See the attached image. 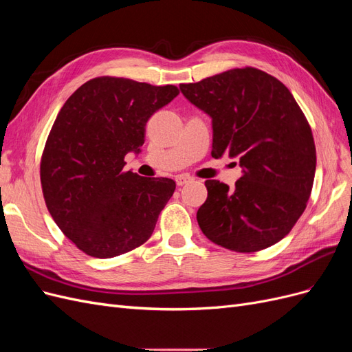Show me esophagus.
<instances>
[{
    "instance_id": "34e87169",
    "label": "esophagus",
    "mask_w": 352,
    "mask_h": 352,
    "mask_svg": "<svg viewBox=\"0 0 352 352\" xmlns=\"http://www.w3.org/2000/svg\"><path fill=\"white\" fill-rule=\"evenodd\" d=\"M192 177H189V176H186V175H180V176H177L176 177V184H177V186H184V185H186V184H190L192 182Z\"/></svg>"
}]
</instances>
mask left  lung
Here are the masks:
<instances>
[{"label": "left lung", "mask_w": 352, "mask_h": 352, "mask_svg": "<svg viewBox=\"0 0 352 352\" xmlns=\"http://www.w3.org/2000/svg\"><path fill=\"white\" fill-rule=\"evenodd\" d=\"M185 97L212 119L214 158L239 160L232 190L206 180L208 195L197 212L202 233L236 252L269 248L292 230L311 195L316 146L294 95L255 67L180 83Z\"/></svg>", "instance_id": "1"}]
</instances>
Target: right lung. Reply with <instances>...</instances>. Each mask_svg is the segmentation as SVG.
<instances>
[{
    "instance_id": "1",
    "label": "right lung",
    "mask_w": 352,
    "mask_h": 352,
    "mask_svg": "<svg viewBox=\"0 0 352 352\" xmlns=\"http://www.w3.org/2000/svg\"><path fill=\"white\" fill-rule=\"evenodd\" d=\"M179 94L126 78L83 83L63 105L41 157L42 194L60 230L85 254L111 258L153 235L176 184L123 170L141 153L148 119Z\"/></svg>"
}]
</instances>
